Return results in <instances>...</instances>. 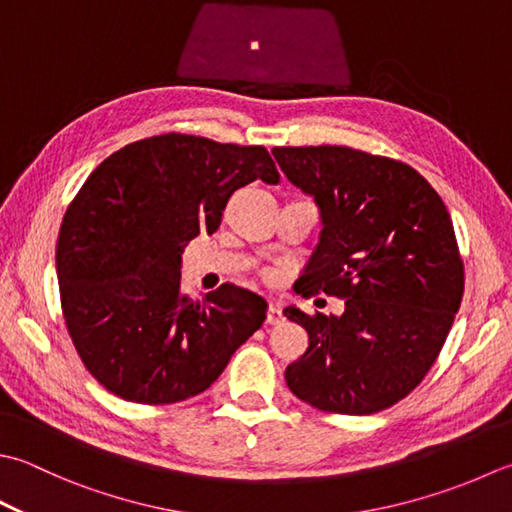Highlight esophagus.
Returning <instances> with one entry per match:
<instances>
[{
  "mask_svg": "<svg viewBox=\"0 0 512 512\" xmlns=\"http://www.w3.org/2000/svg\"><path fill=\"white\" fill-rule=\"evenodd\" d=\"M266 322H268L270 326H277V324L284 322V313H282V308H279V304H270V306H268Z\"/></svg>",
  "mask_w": 512,
  "mask_h": 512,
  "instance_id": "34e87169",
  "label": "esophagus"
}]
</instances>
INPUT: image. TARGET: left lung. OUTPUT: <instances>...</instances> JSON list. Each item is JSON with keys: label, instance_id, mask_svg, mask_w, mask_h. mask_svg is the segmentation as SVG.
I'll return each mask as SVG.
<instances>
[{"label": "left lung", "instance_id": "8db88e82", "mask_svg": "<svg viewBox=\"0 0 512 512\" xmlns=\"http://www.w3.org/2000/svg\"><path fill=\"white\" fill-rule=\"evenodd\" d=\"M273 155L322 215L302 295L346 299L339 317L284 310L308 333L286 384L326 413H379L426 377L462 304L453 222L437 190L404 162L348 146H279Z\"/></svg>", "mask_w": 512, "mask_h": 512}]
</instances>
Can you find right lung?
Returning <instances> with one entry per match:
<instances>
[{"label": "right lung", "mask_w": 512, "mask_h": 512, "mask_svg": "<svg viewBox=\"0 0 512 512\" xmlns=\"http://www.w3.org/2000/svg\"><path fill=\"white\" fill-rule=\"evenodd\" d=\"M277 184L264 146L166 133L106 157L70 202L57 239L59 297L88 373L135 404H175L224 373L266 319L253 290H182V253L222 224L230 195Z\"/></svg>", "instance_id": "right-lung-1"}]
</instances>
